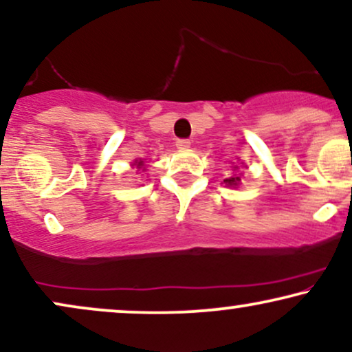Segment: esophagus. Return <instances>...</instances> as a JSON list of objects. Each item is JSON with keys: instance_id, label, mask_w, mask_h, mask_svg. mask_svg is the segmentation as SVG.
Returning <instances> with one entry per match:
<instances>
[{"instance_id": "34e87169", "label": "esophagus", "mask_w": 352, "mask_h": 352, "mask_svg": "<svg viewBox=\"0 0 352 352\" xmlns=\"http://www.w3.org/2000/svg\"><path fill=\"white\" fill-rule=\"evenodd\" d=\"M176 146H177V148H181V150L189 148V146H190V140H188V138H177V140H176Z\"/></svg>"}]
</instances>
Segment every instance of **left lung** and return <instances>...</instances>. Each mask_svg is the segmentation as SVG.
<instances>
[{
    "instance_id": "1",
    "label": "left lung",
    "mask_w": 352,
    "mask_h": 352,
    "mask_svg": "<svg viewBox=\"0 0 352 352\" xmlns=\"http://www.w3.org/2000/svg\"><path fill=\"white\" fill-rule=\"evenodd\" d=\"M223 183L227 186H232V188H235L240 183V176H233V177H227V179H223Z\"/></svg>"
}]
</instances>
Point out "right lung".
Masks as SVG:
<instances>
[{
  "instance_id": "add662e5",
  "label": "right lung",
  "mask_w": 352,
  "mask_h": 352,
  "mask_svg": "<svg viewBox=\"0 0 352 352\" xmlns=\"http://www.w3.org/2000/svg\"><path fill=\"white\" fill-rule=\"evenodd\" d=\"M135 166H137V168H142V166H143V162H142V160H140V162H137V163H135Z\"/></svg>"
}]
</instances>
